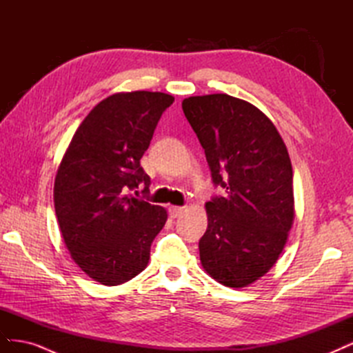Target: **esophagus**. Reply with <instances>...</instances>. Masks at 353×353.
I'll use <instances>...</instances> for the list:
<instances>
[{
  "label": "esophagus",
  "mask_w": 353,
  "mask_h": 353,
  "mask_svg": "<svg viewBox=\"0 0 353 353\" xmlns=\"http://www.w3.org/2000/svg\"><path fill=\"white\" fill-rule=\"evenodd\" d=\"M183 212H184V208H181V206H170L169 208V213H170V216H172V218L181 216V215H183Z\"/></svg>",
  "instance_id": "obj_1"
}]
</instances>
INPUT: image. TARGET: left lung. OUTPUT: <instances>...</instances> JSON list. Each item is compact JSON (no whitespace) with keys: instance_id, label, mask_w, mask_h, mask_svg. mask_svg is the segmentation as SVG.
<instances>
[{"instance_id":"8db88e82","label":"left lung","mask_w":353,"mask_h":353,"mask_svg":"<svg viewBox=\"0 0 353 353\" xmlns=\"http://www.w3.org/2000/svg\"><path fill=\"white\" fill-rule=\"evenodd\" d=\"M183 110L205 148L213 185L225 188L206 203L201 265L218 283L245 287L272 268L292 228L287 147L258 108L228 94L188 97Z\"/></svg>"}]
</instances>
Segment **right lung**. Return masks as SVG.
Returning <instances> with one entry per match:
<instances>
[{"label": "right lung", "mask_w": 353, "mask_h": 353, "mask_svg": "<svg viewBox=\"0 0 353 353\" xmlns=\"http://www.w3.org/2000/svg\"><path fill=\"white\" fill-rule=\"evenodd\" d=\"M174 103L163 92L113 94L74 132L59 166L54 208L72 259L90 279L117 285L140 274L163 228L162 206L126 194L150 176L140 160L160 116Z\"/></svg>", "instance_id": "obj_1"}]
</instances>
